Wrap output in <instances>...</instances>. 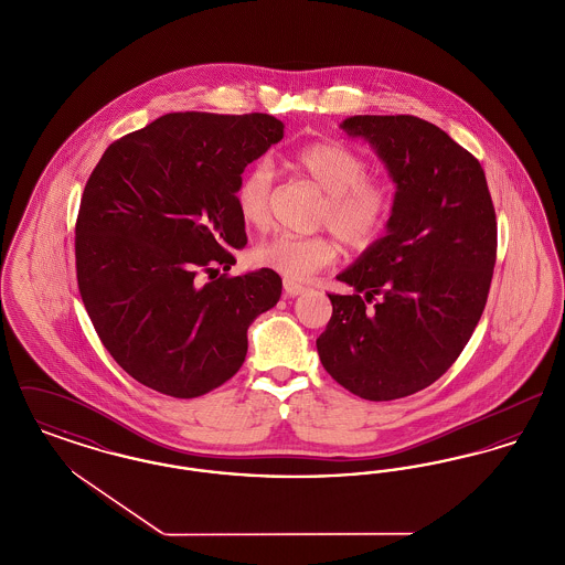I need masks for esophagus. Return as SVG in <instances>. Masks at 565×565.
I'll return each instance as SVG.
<instances>
[{
  "instance_id": "34e87169",
  "label": "esophagus",
  "mask_w": 565,
  "mask_h": 565,
  "mask_svg": "<svg viewBox=\"0 0 565 565\" xmlns=\"http://www.w3.org/2000/svg\"><path fill=\"white\" fill-rule=\"evenodd\" d=\"M284 290H286V295L295 298V296L305 292V286H302V284H296V281H290V279H284Z\"/></svg>"
}]
</instances>
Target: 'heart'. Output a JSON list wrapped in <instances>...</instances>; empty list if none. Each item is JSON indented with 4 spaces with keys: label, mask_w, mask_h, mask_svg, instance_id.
Returning <instances> with one entry per match:
<instances>
[{
    "label": "heart",
    "mask_w": 565,
    "mask_h": 565,
    "mask_svg": "<svg viewBox=\"0 0 565 565\" xmlns=\"http://www.w3.org/2000/svg\"><path fill=\"white\" fill-rule=\"evenodd\" d=\"M292 167L326 194L320 224L351 249H366L383 235L394 212L390 182L369 175V162L341 141H313L292 154ZM273 171L265 161L252 164L235 190V205L249 228L265 231L270 220ZM339 256L332 237L277 235L260 243L254 258L260 267L290 281H307Z\"/></svg>",
    "instance_id": "obj_1"
}]
</instances>
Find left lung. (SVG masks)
I'll list each match as a JSON object with an SVG mask.
<instances>
[{
	"label": "left lung",
	"mask_w": 565,
	"mask_h": 565,
	"mask_svg": "<svg viewBox=\"0 0 565 565\" xmlns=\"http://www.w3.org/2000/svg\"><path fill=\"white\" fill-rule=\"evenodd\" d=\"M341 129L373 146L396 194L385 237L337 275L353 295H328L332 318L316 345L351 394L396 401L445 375L481 320L495 210L481 162L428 120L351 116Z\"/></svg>",
	"instance_id": "left-lung-1"
}]
</instances>
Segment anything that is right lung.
<instances>
[{
  "label": "right lung",
  "instance_id": "add662e5",
  "mask_svg": "<svg viewBox=\"0 0 565 565\" xmlns=\"http://www.w3.org/2000/svg\"><path fill=\"white\" fill-rule=\"evenodd\" d=\"M281 137L269 114L175 111L109 143L93 169L76 220L78 290L104 348L141 385L196 398L242 369L247 328L277 305L281 277L214 275L247 243L243 169Z\"/></svg>",
  "mask_w": 565,
  "mask_h": 565
}]
</instances>
